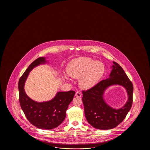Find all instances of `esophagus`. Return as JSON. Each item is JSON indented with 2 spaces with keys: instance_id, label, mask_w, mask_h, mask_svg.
I'll return each instance as SVG.
<instances>
[{
  "instance_id": "obj_1",
  "label": "esophagus",
  "mask_w": 150,
  "mask_h": 150,
  "mask_svg": "<svg viewBox=\"0 0 150 150\" xmlns=\"http://www.w3.org/2000/svg\"><path fill=\"white\" fill-rule=\"evenodd\" d=\"M75 96H77V97H81V93L80 92H76Z\"/></svg>"
}]
</instances>
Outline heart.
I'll return each instance as SVG.
<instances>
[{
    "instance_id": "b5f03b06",
    "label": "heart",
    "mask_w": 150,
    "mask_h": 150,
    "mask_svg": "<svg viewBox=\"0 0 150 150\" xmlns=\"http://www.w3.org/2000/svg\"><path fill=\"white\" fill-rule=\"evenodd\" d=\"M67 74L74 79H79V85L83 89H90L96 85L105 72L102 62L94 61L91 58L80 57L74 59L67 67ZM67 80V76H63Z\"/></svg>"
}]
</instances>
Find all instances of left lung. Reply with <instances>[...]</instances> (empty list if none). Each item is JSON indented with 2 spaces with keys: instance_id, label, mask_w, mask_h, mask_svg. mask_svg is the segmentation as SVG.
Segmentation results:
<instances>
[{
  "instance_id": "1",
  "label": "left lung",
  "mask_w": 150,
  "mask_h": 150,
  "mask_svg": "<svg viewBox=\"0 0 150 150\" xmlns=\"http://www.w3.org/2000/svg\"><path fill=\"white\" fill-rule=\"evenodd\" d=\"M113 64L108 78L82 92L86 120L92 127L100 130L112 129L120 125L125 120L132 104V83L118 63L113 62ZM115 84L124 86L128 96L126 103L121 109H112L106 103L103 99L105 89Z\"/></svg>"
}]
</instances>
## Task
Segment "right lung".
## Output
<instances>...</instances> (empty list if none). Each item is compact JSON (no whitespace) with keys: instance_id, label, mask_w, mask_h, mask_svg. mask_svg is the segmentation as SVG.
Returning <instances> with one entry per match:
<instances>
[{"instance_id":"right-lung-1","label":"right lung","mask_w":150,"mask_h":150,"mask_svg":"<svg viewBox=\"0 0 150 150\" xmlns=\"http://www.w3.org/2000/svg\"><path fill=\"white\" fill-rule=\"evenodd\" d=\"M46 63L43 57L34 61L20 77L18 88L20 106L29 121L38 128L50 130L57 127L64 121L67 110L76 93L74 91L59 92L54 98L46 102H36L29 98L24 89L27 78L32 69Z\"/></svg>"}]
</instances>
